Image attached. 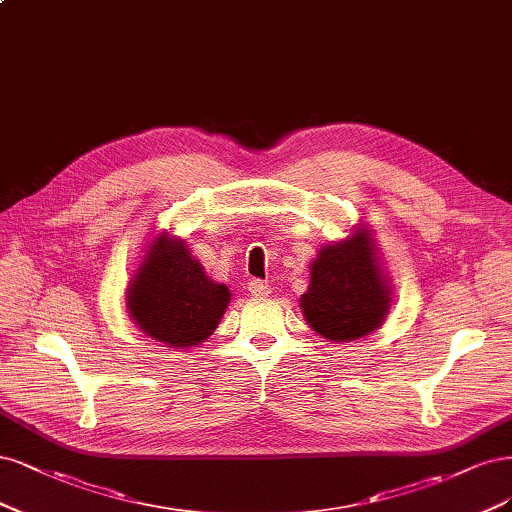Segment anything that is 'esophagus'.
<instances>
[{"label": "esophagus", "mask_w": 512, "mask_h": 512, "mask_svg": "<svg viewBox=\"0 0 512 512\" xmlns=\"http://www.w3.org/2000/svg\"><path fill=\"white\" fill-rule=\"evenodd\" d=\"M249 291L255 295V298H263V295H268L270 293V287L263 283V280H251L249 283Z\"/></svg>", "instance_id": "esophagus-1"}]
</instances>
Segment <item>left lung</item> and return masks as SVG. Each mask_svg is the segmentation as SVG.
I'll return each instance as SVG.
<instances>
[{
  "mask_svg": "<svg viewBox=\"0 0 512 512\" xmlns=\"http://www.w3.org/2000/svg\"><path fill=\"white\" fill-rule=\"evenodd\" d=\"M393 302L391 278L368 223L323 244L310 261V285L300 298L310 329L329 342H353L381 327Z\"/></svg>",
  "mask_w": 512,
  "mask_h": 512,
  "instance_id": "8db88e82",
  "label": "left lung"
}]
</instances>
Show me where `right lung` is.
Segmentation results:
<instances>
[{"label": "right lung", "instance_id": "right-lung-1", "mask_svg": "<svg viewBox=\"0 0 512 512\" xmlns=\"http://www.w3.org/2000/svg\"><path fill=\"white\" fill-rule=\"evenodd\" d=\"M146 244L125 289L131 321L144 336L170 349L206 342L225 315L232 293L206 274L185 238L163 229Z\"/></svg>", "mask_w": 512, "mask_h": 512}]
</instances>
